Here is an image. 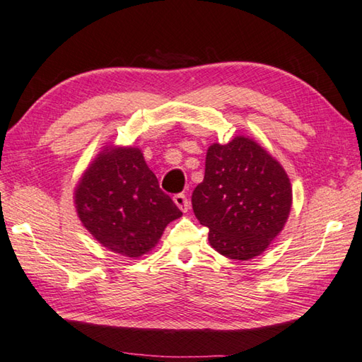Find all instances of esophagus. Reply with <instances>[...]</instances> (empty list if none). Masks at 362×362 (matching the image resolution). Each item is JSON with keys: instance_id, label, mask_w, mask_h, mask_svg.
I'll use <instances>...</instances> for the list:
<instances>
[{"instance_id": "esophagus-1", "label": "esophagus", "mask_w": 362, "mask_h": 362, "mask_svg": "<svg viewBox=\"0 0 362 362\" xmlns=\"http://www.w3.org/2000/svg\"><path fill=\"white\" fill-rule=\"evenodd\" d=\"M173 202L182 213H186L189 210V200L185 194H176L173 197Z\"/></svg>"}]
</instances>
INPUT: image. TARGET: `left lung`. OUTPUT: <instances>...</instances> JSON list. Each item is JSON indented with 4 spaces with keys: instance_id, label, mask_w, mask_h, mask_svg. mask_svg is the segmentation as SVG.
Masks as SVG:
<instances>
[{
    "instance_id": "8db88e82",
    "label": "left lung",
    "mask_w": 362,
    "mask_h": 362,
    "mask_svg": "<svg viewBox=\"0 0 362 362\" xmlns=\"http://www.w3.org/2000/svg\"><path fill=\"white\" fill-rule=\"evenodd\" d=\"M291 205L289 176L255 139L238 135L208 148L192 208L219 255L237 261L262 255L283 230Z\"/></svg>"
}]
</instances>
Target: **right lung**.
Returning a JSON list of instances; mask_svg holds the SVG:
<instances>
[{"mask_svg":"<svg viewBox=\"0 0 362 362\" xmlns=\"http://www.w3.org/2000/svg\"><path fill=\"white\" fill-rule=\"evenodd\" d=\"M74 206L101 246L132 259L156 248L165 227L182 216L133 146L111 144L97 154L74 187Z\"/></svg>","mask_w":362,"mask_h":362,"instance_id":"obj_1","label":"right lung"}]
</instances>
